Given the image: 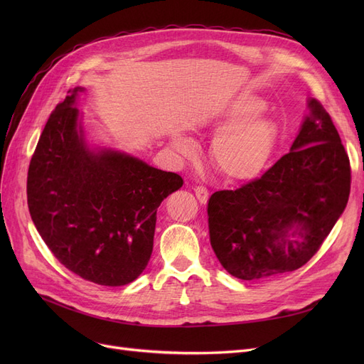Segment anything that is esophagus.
<instances>
[{
    "instance_id": "esophagus-1",
    "label": "esophagus",
    "mask_w": 364,
    "mask_h": 364,
    "mask_svg": "<svg viewBox=\"0 0 364 364\" xmlns=\"http://www.w3.org/2000/svg\"><path fill=\"white\" fill-rule=\"evenodd\" d=\"M194 191H196V197H197V199H199V202H200V203H206L208 197H209V193H208L206 186H203V185L196 186Z\"/></svg>"
}]
</instances>
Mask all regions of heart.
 <instances>
[{
	"label": "heart",
	"instance_id": "b5f03b06",
	"mask_svg": "<svg viewBox=\"0 0 364 364\" xmlns=\"http://www.w3.org/2000/svg\"><path fill=\"white\" fill-rule=\"evenodd\" d=\"M264 106L259 97L241 94L202 123L206 129H222L209 147V159L225 178L253 179L270 161L278 142V126L259 114ZM173 147L182 155H191L194 150L193 141L182 135L173 138Z\"/></svg>",
	"mask_w": 364,
	"mask_h": 364
}]
</instances>
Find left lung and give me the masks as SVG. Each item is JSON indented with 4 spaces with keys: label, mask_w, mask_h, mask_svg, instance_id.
<instances>
[{
    "label": "left lung",
    "mask_w": 364,
    "mask_h": 364,
    "mask_svg": "<svg viewBox=\"0 0 364 364\" xmlns=\"http://www.w3.org/2000/svg\"><path fill=\"white\" fill-rule=\"evenodd\" d=\"M287 155L261 178L208 202L211 246L245 281L302 267L321 249L350 191V164L331 117L316 98Z\"/></svg>",
    "instance_id": "obj_1"
}]
</instances>
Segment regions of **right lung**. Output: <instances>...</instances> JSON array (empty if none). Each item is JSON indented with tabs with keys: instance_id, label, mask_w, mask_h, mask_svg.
<instances>
[{
	"instance_id": "obj_1",
	"label": "right lung",
	"mask_w": 364,
	"mask_h": 364,
	"mask_svg": "<svg viewBox=\"0 0 364 364\" xmlns=\"http://www.w3.org/2000/svg\"><path fill=\"white\" fill-rule=\"evenodd\" d=\"M77 91L51 112L33 153L28 211L60 264L86 281L118 287L147 267L158 208L183 181L124 153L87 149Z\"/></svg>"
}]
</instances>
